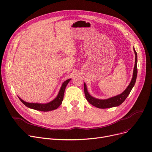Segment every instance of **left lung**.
I'll list each match as a JSON object with an SVG mask.
<instances>
[{
  "mask_svg": "<svg viewBox=\"0 0 152 152\" xmlns=\"http://www.w3.org/2000/svg\"><path fill=\"white\" fill-rule=\"evenodd\" d=\"M134 51L135 54V66L134 68V72H133V76L132 78L131 82L130 83L128 87L126 88L122 93L115 96L114 97H110L107 99H99L94 97L91 96L88 91L86 85L84 83V94L86 98L87 101L92 105L100 109H107L110 107H113L115 106H118L120 105L127 97L129 95L131 90L132 89L133 87L135 84L137 76V52L135 50L134 47Z\"/></svg>",
  "mask_w": 152,
  "mask_h": 152,
  "instance_id": "obj_1",
  "label": "left lung"
}]
</instances>
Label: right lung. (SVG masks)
I'll return each mask as SVG.
<instances>
[{
	"label": "right lung",
	"instance_id": "obj_1",
	"mask_svg": "<svg viewBox=\"0 0 152 152\" xmlns=\"http://www.w3.org/2000/svg\"><path fill=\"white\" fill-rule=\"evenodd\" d=\"M71 80V79H69V80H66L63 83L61 87L60 88V90L59 91L58 94L56 96V97L55 99H53L52 101L48 103H46V104L30 103V102H27L23 101L22 99L20 98L19 97L18 98L25 105L33 109L39 110V111H44V112H47V111H50V110L56 109L62 103V101L63 100L64 90L66 89V87L67 84H68V83Z\"/></svg>",
	"mask_w": 152,
	"mask_h": 152
}]
</instances>
